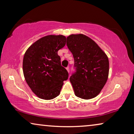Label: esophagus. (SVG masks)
I'll list each match as a JSON object with an SVG mask.
<instances>
[{"instance_id": "esophagus-1", "label": "esophagus", "mask_w": 134, "mask_h": 134, "mask_svg": "<svg viewBox=\"0 0 134 134\" xmlns=\"http://www.w3.org/2000/svg\"><path fill=\"white\" fill-rule=\"evenodd\" d=\"M66 70H67V71H68V72H69H69H70V70H69V67H67V68H66Z\"/></svg>"}]
</instances>
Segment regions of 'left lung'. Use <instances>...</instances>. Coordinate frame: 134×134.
Segmentation results:
<instances>
[{"mask_svg": "<svg viewBox=\"0 0 134 134\" xmlns=\"http://www.w3.org/2000/svg\"><path fill=\"white\" fill-rule=\"evenodd\" d=\"M67 45L73 55L76 72L70 82L76 96L83 99L96 97L108 80L109 62L97 43L82 34L67 38Z\"/></svg>", "mask_w": 134, "mask_h": 134, "instance_id": "8db88e82", "label": "left lung"}]
</instances>
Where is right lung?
I'll use <instances>...</instances> for the list:
<instances>
[{"label": "right lung", "mask_w": 134, "mask_h": 134, "mask_svg": "<svg viewBox=\"0 0 134 134\" xmlns=\"http://www.w3.org/2000/svg\"><path fill=\"white\" fill-rule=\"evenodd\" d=\"M66 37L49 35L27 49L23 59V72L29 87L40 99L51 100L60 93L63 81L69 77L61 65L58 51L65 46Z\"/></svg>", "instance_id": "add662e5"}]
</instances>
